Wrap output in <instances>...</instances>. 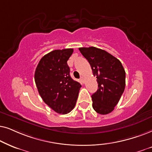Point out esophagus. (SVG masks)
<instances>
[{
    "mask_svg": "<svg viewBox=\"0 0 152 152\" xmlns=\"http://www.w3.org/2000/svg\"><path fill=\"white\" fill-rule=\"evenodd\" d=\"M80 80H81V82H82V83H84V81H85V79H84V77H83V76H81V77H80Z\"/></svg>",
    "mask_w": 152,
    "mask_h": 152,
    "instance_id": "obj_1",
    "label": "esophagus"
}]
</instances>
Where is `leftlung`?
<instances>
[{"instance_id":"left-lung-1","label":"left lung","mask_w":152,"mask_h":152,"mask_svg":"<svg viewBox=\"0 0 152 152\" xmlns=\"http://www.w3.org/2000/svg\"><path fill=\"white\" fill-rule=\"evenodd\" d=\"M79 50L97 78L99 88L92 95L93 108L99 114H108L114 110L124 91V69L120 60L106 50L94 46L79 48Z\"/></svg>"}]
</instances>
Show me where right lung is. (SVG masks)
I'll return each mask as SVG.
<instances>
[{
	"instance_id": "add662e5",
	"label": "right lung",
	"mask_w": 152,
	"mask_h": 152,
	"mask_svg": "<svg viewBox=\"0 0 152 152\" xmlns=\"http://www.w3.org/2000/svg\"><path fill=\"white\" fill-rule=\"evenodd\" d=\"M72 48L54 50L42 57L35 72L38 92L45 104L56 113L67 114L76 105L81 87L70 76L67 60Z\"/></svg>"
}]
</instances>
